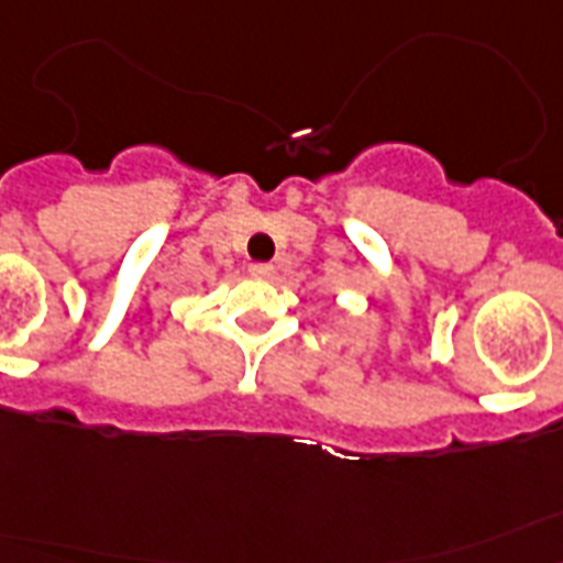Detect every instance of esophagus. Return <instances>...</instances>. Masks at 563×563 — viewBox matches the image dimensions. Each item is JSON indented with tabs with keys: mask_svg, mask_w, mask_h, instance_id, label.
I'll use <instances>...</instances> for the list:
<instances>
[{
	"mask_svg": "<svg viewBox=\"0 0 563 563\" xmlns=\"http://www.w3.org/2000/svg\"><path fill=\"white\" fill-rule=\"evenodd\" d=\"M250 273H253L255 278H271L276 271H273V264L255 262V264H250Z\"/></svg>",
	"mask_w": 563,
	"mask_h": 563,
	"instance_id": "34e87169",
	"label": "esophagus"
}]
</instances>
